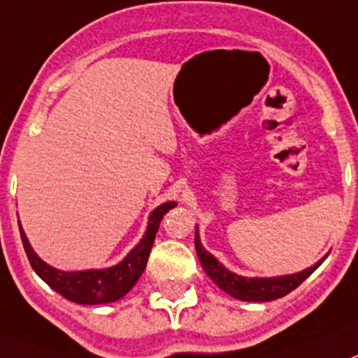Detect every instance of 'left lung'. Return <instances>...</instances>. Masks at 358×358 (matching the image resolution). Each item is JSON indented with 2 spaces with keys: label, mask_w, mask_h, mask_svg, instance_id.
<instances>
[{
  "label": "left lung",
  "mask_w": 358,
  "mask_h": 358,
  "mask_svg": "<svg viewBox=\"0 0 358 358\" xmlns=\"http://www.w3.org/2000/svg\"><path fill=\"white\" fill-rule=\"evenodd\" d=\"M194 247H196V254L200 257L205 273L216 282L217 287L229 295H232V297H236V299L250 301V303H265V301L279 299L282 295L290 294L322 263V261H319V263L303 270V272L292 273V275H281V278H241L238 273H232L231 270H227L213 254L207 252L201 247L198 229L196 234H194Z\"/></svg>",
  "instance_id": "left-lung-1"
}]
</instances>
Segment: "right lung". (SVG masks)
Instances as JSON below:
<instances>
[{
  "instance_id": "add662e5",
  "label": "right lung",
  "mask_w": 358,
  "mask_h": 358,
  "mask_svg": "<svg viewBox=\"0 0 358 358\" xmlns=\"http://www.w3.org/2000/svg\"><path fill=\"white\" fill-rule=\"evenodd\" d=\"M173 207H176L175 201H167V203H162L160 207H157L149 216L148 231H145L141 243L136 245L119 265L111 266V268L63 272V270L52 268L50 265H46L45 261L37 257V254L30 247L29 239L24 236L23 229L20 227L21 241H23L24 252H27V257H29L30 265L36 270L37 275L50 288H54L57 294L63 295L64 299L77 304L113 303L131 290L133 285L138 281V278L145 270L149 252H151V247L155 243V236L158 232L162 217Z\"/></svg>"
}]
</instances>
